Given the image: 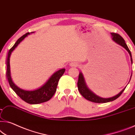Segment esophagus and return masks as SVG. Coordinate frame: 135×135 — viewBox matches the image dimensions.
<instances>
[{
  "instance_id": "esophagus-1",
  "label": "esophagus",
  "mask_w": 135,
  "mask_h": 135,
  "mask_svg": "<svg viewBox=\"0 0 135 135\" xmlns=\"http://www.w3.org/2000/svg\"><path fill=\"white\" fill-rule=\"evenodd\" d=\"M78 64L76 63V62H75V61H73V62H71V63H70V66H71V67H76V66H78Z\"/></svg>"
}]
</instances>
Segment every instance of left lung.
Returning <instances> with one entry per match:
<instances>
[{
	"instance_id": "1",
	"label": "left lung",
	"mask_w": 135,
	"mask_h": 135,
	"mask_svg": "<svg viewBox=\"0 0 135 135\" xmlns=\"http://www.w3.org/2000/svg\"><path fill=\"white\" fill-rule=\"evenodd\" d=\"M112 39L113 41H115L116 43H118V45H121V46L124 47L126 50L128 51V52L129 53L130 55V57H131V61L132 63V54L131 52H130V49H128L127 45H126L125 42V40H124V38L122 37L119 34H117V33H112ZM77 86H78V90H79L80 93L81 95H82L84 98H86L88 100L92 101V102L96 103H108L110 101H112L115 100L116 99H117L118 97H119L120 95L122 94V93L124 92V90H125L126 88L123 89V90H121L119 94L118 95H115L113 97H111V98H101L97 95L94 94L92 91H90L88 89V87H87L86 83L84 81V79L82 73H80L79 76H78V80L77 83Z\"/></svg>"
}]
</instances>
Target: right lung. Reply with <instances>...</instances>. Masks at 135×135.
Wrapping results in <instances>:
<instances>
[{"label":"right lung","instance_id":"right-lung-1","mask_svg":"<svg viewBox=\"0 0 135 135\" xmlns=\"http://www.w3.org/2000/svg\"><path fill=\"white\" fill-rule=\"evenodd\" d=\"M29 34H30V32H27L21 37H20L15 43V44L14 45V46L9 49L7 59V67L6 74H7V77L10 87L22 100L25 101L27 103L31 104H37L46 102L54 96L55 92L57 90L58 83H59L60 78L63 75L64 72H65V69H62L55 72L47 81L46 83L41 86V88L35 90H25L16 86L12 82L11 74H10L9 58L11 52L14 51V49Z\"/></svg>","mask_w":135,"mask_h":135}]
</instances>
